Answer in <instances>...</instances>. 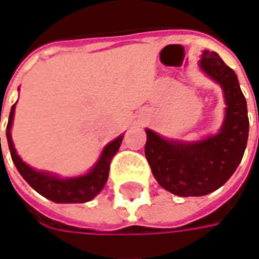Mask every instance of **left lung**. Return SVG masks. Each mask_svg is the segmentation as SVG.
Segmentation results:
<instances>
[{
  "instance_id": "1",
  "label": "left lung",
  "mask_w": 259,
  "mask_h": 259,
  "mask_svg": "<svg viewBox=\"0 0 259 259\" xmlns=\"http://www.w3.org/2000/svg\"><path fill=\"white\" fill-rule=\"evenodd\" d=\"M199 67L222 88L225 116L221 130L196 141L164 138L145 130V157L158 184L170 193L204 196L224 186L239 165L248 141L246 101L238 76L221 56L203 50Z\"/></svg>"
}]
</instances>
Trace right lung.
Instances as JSON below:
<instances>
[{
    "label": "right lung",
    "instance_id": "1",
    "mask_svg": "<svg viewBox=\"0 0 259 259\" xmlns=\"http://www.w3.org/2000/svg\"><path fill=\"white\" fill-rule=\"evenodd\" d=\"M15 104L11 106V111H10V118H8V125H7V141H8L13 163L25 182L30 184L37 193L45 196L46 199H49L55 203H85L101 193V190L104 189L105 183L108 180L111 160L116 154V151L119 150V145L122 143L124 135L116 137L114 141L105 145L98 161L85 174L75 176V177H60L59 174L50 173V171L35 170L27 163H24L23 158L17 154V150H15L13 138H11V126H13V121H14Z\"/></svg>",
    "mask_w": 259,
    "mask_h": 259
}]
</instances>
